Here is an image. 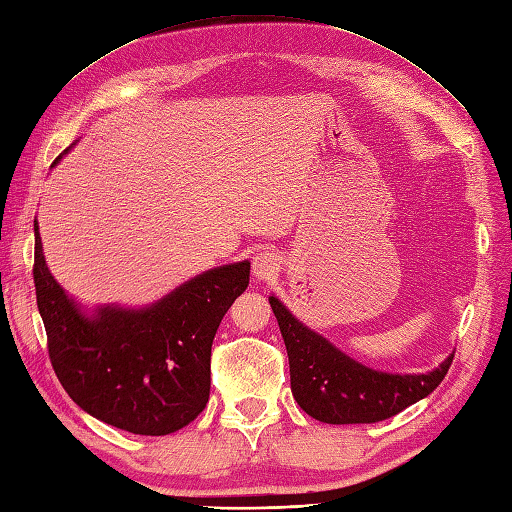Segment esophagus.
<instances>
[{
    "mask_svg": "<svg viewBox=\"0 0 512 512\" xmlns=\"http://www.w3.org/2000/svg\"><path fill=\"white\" fill-rule=\"evenodd\" d=\"M280 269V258L271 252H260L252 260V276L256 280H273Z\"/></svg>",
    "mask_w": 512,
    "mask_h": 512,
    "instance_id": "1",
    "label": "esophagus"
}]
</instances>
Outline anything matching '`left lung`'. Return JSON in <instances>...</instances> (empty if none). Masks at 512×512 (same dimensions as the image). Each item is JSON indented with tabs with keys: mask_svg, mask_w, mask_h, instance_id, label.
Here are the masks:
<instances>
[{
	"mask_svg": "<svg viewBox=\"0 0 512 512\" xmlns=\"http://www.w3.org/2000/svg\"><path fill=\"white\" fill-rule=\"evenodd\" d=\"M289 354L291 391L299 408L323 423H376L430 395L445 378L454 354L428 373H386L358 360L306 328L278 297H269Z\"/></svg>",
	"mask_w": 512,
	"mask_h": 512,
	"instance_id": "8db88e82",
	"label": "left lung"
}]
</instances>
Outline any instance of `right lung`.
<instances>
[{
	"label": "right lung",
	"instance_id": "right-lung-1",
	"mask_svg": "<svg viewBox=\"0 0 512 512\" xmlns=\"http://www.w3.org/2000/svg\"><path fill=\"white\" fill-rule=\"evenodd\" d=\"M32 273L49 360L82 410L119 430L162 436L206 408L210 347L247 289V260L204 271L147 308L104 306L86 315L49 273L34 221Z\"/></svg>",
	"mask_w": 512,
	"mask_h": 512
}]
</instances>
